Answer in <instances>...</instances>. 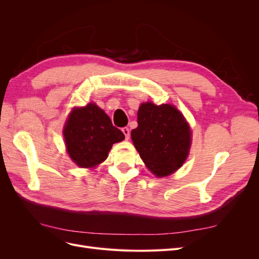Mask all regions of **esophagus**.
Returning a JSON list of instances; mask_svg holds the SVG:
<instances>
[{"mask_svg": "<svg viewBox=\"0 0 259 259\" xmlns=\"http://www.w3.org/2000/svg\"><path fill=\"white\" fill-rule=\"evenodd\" d=\"M122 132H123V134L125 135V139L128 140V139H130V135H131L130 128H128V127H123V128H122Z\"/></svg>", "mask_w": 259, "mask_h": 259, "instance_id": "34e87169", "label": "esophagus"}]
</instances>
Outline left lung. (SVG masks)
I'll list each match as a JSON object with an SVG mask.
<instances>
[{"label":"left lung","instance_id":"left-lung-1","mask_svg":"<svg viewBox=\"0 0 259 259\" xmlns=\"http://www.w3.org/2000/svg\"><path fill=\"white\" fill-rule=\"evenodd\" d=\"M138 126L131 137L140 158L156 177L174 173L186 161L191 146V131L175 106L142 104Z\"/></svg>","mask_w":259,"mask_h":259}]
</instances>
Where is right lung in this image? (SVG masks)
<instances>
[{"instance_id": "right-lung-1", "label": "right lung", "mask_w": 259, "mask_h": 259, "mask_svg": "<svg viewBox=\"0 0 259 259\" xmlns=\"http://www.w3.org/2000/svg\"><path fill=\"white\" fill-rule=\"evenodd\" d=\"M67 152L77 166L96 167L104 162L115 143L125 138L96 104L73 108L64 127Z\"/></svg>"}]
</instances>
